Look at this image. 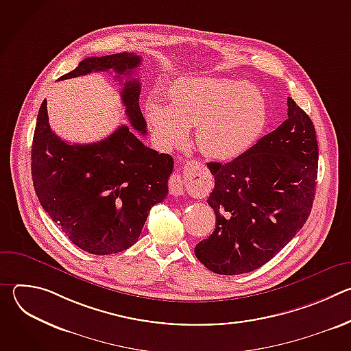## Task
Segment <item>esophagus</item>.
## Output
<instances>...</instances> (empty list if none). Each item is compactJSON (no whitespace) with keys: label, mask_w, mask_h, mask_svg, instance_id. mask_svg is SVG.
Returning <instances> with one entry per match:
<instances>
[{"label":"esophagus","mask_w":351,"mask_h":351,"mask_svg":"<svg viewBox=\"0 0 351 351\" xmlns=\"http://www.w3.org/2000/svg\"><path fill=\"white\" fill-rule=\"evenodd\" d=\"M169 191L172 195H183L184 190H183V180L180 173H173L169 179Z\"/></svg>","instance_id":"esophagus-1"}]
</instances>
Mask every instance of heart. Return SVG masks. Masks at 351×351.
<instances>
[{
	"instance_id": "1",
	"label": "heart",
	"mask_w": 351,
	"mask_h": 351,
	"mask_svg": "<svg viewBox=\"0 0 351 351\" xmlns=\"http://www.w3.org/2000/svg\"><path fill=\"white\" fill-rule=\"evenodd\" d=\"M171 104H145V118L158 144L172 149L195 126V145L214 161L232 160L252 145L264 129L261 95L245 82L226 77L180 79L169 90Z\"/></svg>"
}]
</instances>
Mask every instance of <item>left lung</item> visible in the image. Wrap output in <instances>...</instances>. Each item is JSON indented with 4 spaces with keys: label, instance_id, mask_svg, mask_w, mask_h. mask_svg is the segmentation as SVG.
<instances>
[{
    "label": "left lung",
    "instance_id": "obj_1",
    "mask_svg": "<svg viewBox=\"0 0 351 351\" xmlns=\"http://www.w3.org/2000/svg\"><path fill=\"white\" fill-rule=\"evenodd\" d=\"M208 168L215 186L207 203L217 222L194 254L219 275L252 272L272 260L311 213L318 173L313 121L289 97L280 126L236 160Z\"/></svg>",
    "mask_w": 351,
    "mask_h": 351
}]
</instances>
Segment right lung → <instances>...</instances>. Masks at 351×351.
Here are the masks:
<instances>
[{"instance_id": "right-lung-1", "label": "right lung", "mask_w": 351, "mask_h": 351, "mask_svg": "<svg viewBox=\"0 0 351 351\" xmlns=\"http://www.w3.org/2000/svg\"><path fill=\"white\" fill-rule=\"evenodd\" d=\"M140 64L134 53L90 57L60 80L107 71L118 79L128 76L121 91L125 114L145 134L140 82L132 77ZM132 128L122 125L97 143L71 144L49 128L45 99L38 110L32 145L36 194L65 236L90 254H115L133 245L149 210L168 194L173 158L144 145Z\"/></svg>"}]
</instances>
